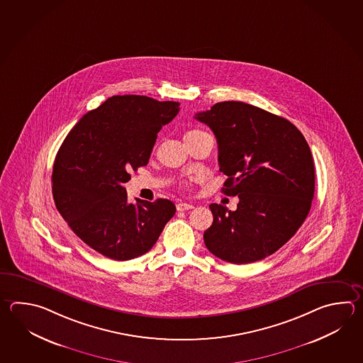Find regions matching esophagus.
<instances>
[{
    "mask_svg": "<svg viewBox=\"0 0 363 363\" xmlns=\"http://www.w3.org/2000/svg\"><path fill=\"white\" fill-rule=\"evenodd\" d=\"M176 207H177V211L182 212V211H189V209H193L194 206L193 204H189V203H178Z\"/></svg>",
    "mask_w": 363,
    "mask_h": 363,
    "instance_id": "esophagus-1",
    "label": "esophagus"
}]
</instances>
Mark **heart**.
<instances>
[{
    "label": "heart",
    "instance_id": "1",
    "mask_svg": "<svg viewBox=\"0 0 363 363\" xmlns=\"http://www.w3.org/2000/svg\"><path fill=\"white\" fill-rule=\"evenodd\" d=\"M200 130H190V132H187V133L185 134V137H187V135H191V134L195 133H199Z\"/></svg>",
    "mask_w": 363,
    "mask_h": 363
}]
</instances>
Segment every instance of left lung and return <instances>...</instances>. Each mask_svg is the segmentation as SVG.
<instances>
[{"label":"left lung","instance_id":"obj_1","mask_svg":"<svg viewBox=\"0 0 363 363\" xmlns=\"http://www.w3.org/2000/svg\"><path fill=\"white\" fill-rule=\"evenodd\" d=\"M195 118L218 145L222 191L239 198L235 211L211 204L208 251L231 264L265 259L296 234L311 211L315 170L311 148L289 120L252 104L228 101Z\"/></svg>","mask_w":363,"mask_h":363}]
</instances>
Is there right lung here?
Masks as SVG:
<instances>
[{
	"label": "right lung",
	"mask_w": 363,
	"mask_h": 363,
	"mask_svg": "<svg viewBox=\"0 0 363 363\" xmlns=\"http://www.w3.org/2000/svg\"><path fill=\"white\" fill-rule=\"evenodd\" d=\"M178 111V102L111 96L80 118L55 156V207L84 243L108 259L145 255L176 213L168 199L129 203L124 184L147 165L157 133Z\"/></svg>",
	"instance_id": "right-lung-1"
}]
</instances>
